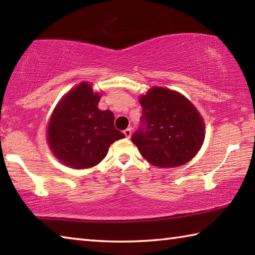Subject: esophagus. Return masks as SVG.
I'll list each match as a JSON object with an SVG mask.
<instances>
[{"label":"esophagus","instance_id":"obj_1","mask_svg":"<svg viewBox=\"0 0 255 255\" xmlns=\"http://www.w3.org/2000/svg\"><path fill=\"white\" fill-rule=\"evenodd\" d=\"M124 133H125V136H126L127 138H130V136H131V128H127V129H125V130H124Z\"/></svg>","mask_w":255,"mask_h":255}]
</instances>
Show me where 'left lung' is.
Instances as JSON below:
<instances>
[{"instance_id":"1","label":"left lung","mask_w":255,"mask_h":255,"mask_svg":"<svg viewBox=\"0 0 255 255\" xmlns=\"http://www.w3.org/2000/svg\"><path fill=\"white\" fill-rule=\"evenodd\" d=\"M139 103L141 126L131 141L146 161L158 167H176L196 156L205 140V122L189 99L153 86L139 97Z\"/></svg>"}]
</instances>
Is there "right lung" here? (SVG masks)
I'll list each match as a JSON object with an SVG mask.
<instances>
[{
	"label": "right lung",
	"instance_id": "right-lung-1",
	"mask_svg": "<svg viewBox=\"0 0 255 255\" xmlns=\"http://www.w3.org/2000/svg\"><path fill=\"white\" fill-rule=\"evenodd\" d=\"M100 92L81 82L58 101L47 127V143L54 156L71 169H89L100 163L110 145L125 133L115 128V116L100 110Z\"/></svg>",
	"mask_w": 255,
	"mask_h": 255
}]
</instances>
